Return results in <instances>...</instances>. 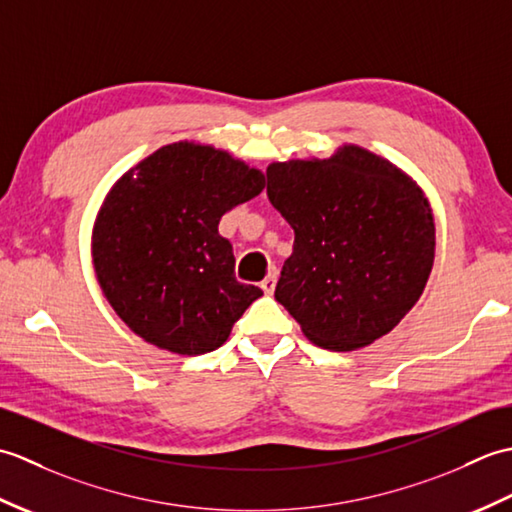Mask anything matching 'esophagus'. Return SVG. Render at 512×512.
Masks as SVG:
<instances>
[{"label":"esophagus","mask_w":512,"mask_h":512,"mask_svg":"<svg viewBox=\"0 0 512 512\" xmlns=\"http://www.w3.org/2000/svg\"><path fill=\"white\" fill-rule=\"evenodd\" d=\"M275 284H277V275L270 273V275L262 281V284H259V288H262V290L266 292V295H273V292H275Z\"/></svg>","instance_id":"esophagus-1"}]
</instances>
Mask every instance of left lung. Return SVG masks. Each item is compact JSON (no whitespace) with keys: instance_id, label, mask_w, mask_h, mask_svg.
I'll return each mask as SVG.
<instances>
[{"instance_id":"8db88e82","label":"left lung","mask_w":512,"mask_h":512,"mask_svg":"<svg viewBox=\"0 0 512 512\" xmlns=\"http://www.w3.org/2000/svg\"><path fill=\"white\" fill-rule=\"evenodd\" d=\"M266 193L295 231L275 299L314 345L358 350L416 306L433 268L436 224L405 171L343 145L325 160L273 162Z\"/></svg>"}]
</instances>
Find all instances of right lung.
I'll list each match as a JSON object with an SVG mask.
<instances>
[{
  "label": "right lung",
  "mask_w": 512,
  "mask_h": 512,
  "mask_svg": "<svg viewBox=\"0 0 512 512\" xmlns=\"http://www.w3.org/2000/svg\"><path fill=\"white\" fill-rule=\"evenodd\" d=\"M264 173L211 145L160 147L118 180L96 215L103 295L140 339L173 354L213 352L264 295L235 279L222 215L253 200Z\"/></svg>",
  "instance_id": "right-lung-1"
}]
</instances>
